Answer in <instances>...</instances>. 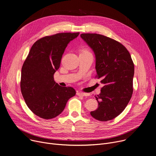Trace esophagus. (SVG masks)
Here are the masks:
<instances>
[{
	"label": "esophagus",
	"instance_id": "1",
	"mask_svg": "<svg viewBox=\"0 0 156 156\" xmlns=\"http://www.w3.org/2000/svg\"><path fill=\"white\" fill-rule=\"evenodd\" d=\"M76 95L78 96H83V97H88L89 96L88 93H83L81 91H77Z\"/></svg>",
	"mask_w": 156,
	"mask_h": 156
}]
</instances>
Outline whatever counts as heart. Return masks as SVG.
I'll return each instance as SVG.
<instances>
[{
	"instance_id": "b5f03b06",
	"label": "heart",
	"mask_w": 156,
	"mask_h": 156,
	"mask_svg": "<svg viewBox=\"0 0 156 156\" xmlns=\"http://www.w3.org/2000/svg\"><path fill=\"white\" fill-rule=\"evenodd\" d=\"M82 53H89V51L88 50H87V49H84Z\"/></svg>"
}]
</instances>
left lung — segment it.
Instances as JSON below:
<instances>
[{
  "label": "left lung",
  "mask_w": 156,
  "mask_h": 156,
  "mask_svg": "<svg viewBox=\"0 0 156 156\" xmlns=\"http://www.w3.org/2000/svg\"><path fill=\"white\" fill-rule=\"evenodd\" d=\"M94 52L97 77L103 84L95 97L98 107L91 115L103 122L115 119L126 108L133 93L134 65L126 48L118 41L98 34H81Z\"/></svg>",
  "instance_id": "8db88e82"
}]
</instances>
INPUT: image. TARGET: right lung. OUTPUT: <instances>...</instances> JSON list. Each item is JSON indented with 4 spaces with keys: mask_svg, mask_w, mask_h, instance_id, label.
I'll return each mask as SVG.
<instances>
[{
    "mask_svg": "<svg viewBox=\"0 0 156 156\" xmlns=\"http://www.w3.org/2000/svg\"><path fill=\"white\" fill-rule=\"evenodd\" d=\"M80 33H58L37 40L22 67L20 90L28 108L44 119H53L63 111L75 90L59 86L54 80L65 50Z\"/></svg>",
    "mask_w": 156,
    "mask_h": 156,
    "instance_id": "1",
    "label": "right lung"
}]
</instances>
